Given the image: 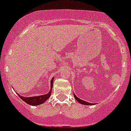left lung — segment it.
Segmentation results:
<instances>
[{"label": "left lung", "instance_id": "8db88e82", "mask_svg": "<svg viewBox=\"0 0 131 131\" xmlns=\"http://www.w3.org/2000/svg\"><path fill=\"white\" fill-rule=\"evenodd\" d=\"M74 97H75V100H76L79 103H81V104H83V105H91L93 104V103H90L86 102V101H83V100H80V99L78 98V97H77V96H75L74 94Z\"/></svg>", "mask_w": 131, "mask_h": 131}]
</instances>
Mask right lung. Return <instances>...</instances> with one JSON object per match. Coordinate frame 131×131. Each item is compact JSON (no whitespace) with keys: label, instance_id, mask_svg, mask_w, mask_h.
Masks as SVG:
<instances>
[{"label":"right lung","instance_id":"add662e5","mask_svg":"<svg viewBox=\"0 0 131 131\" xmlns=\"http://www.w3.org/2000/svg\"><path fill=\"white\" fill-rule=\"evenodd\" d=\"M53 78H52V80H51V89L50 91L47 94L42 95V96H34V97H23V96L19 95V97L21 98V100H23V101H25L26 103H27L28 104L31 105H41L42 103H43L45 101L48 100V99L50 97V96L51 93H52V86H53Z\"/></svg>","mask_w":131,"mask_h":131}]
</instances>
